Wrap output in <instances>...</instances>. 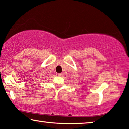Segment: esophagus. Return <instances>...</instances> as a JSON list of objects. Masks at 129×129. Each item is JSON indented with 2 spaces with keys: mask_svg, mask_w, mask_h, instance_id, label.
Wrapping results in <instances>:
<instances>
[{
  "mask_svg": "<svg viewBox=\"0 0 129 129\" xmlns=\"http://www.w3.org/2000/svg\"><path fill=\"white\" fill-rule=\"evenodd\" d=\"M57 75H58V76H62L63 74H62V73H58V74H57Z\"/></svg>",
  "mask_w": 129,
  "mask_h": 129,
  "instance_id": "obj_1",
  "label": "esophagus"
}]
</instances>
